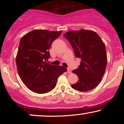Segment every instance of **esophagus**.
Listing matches in <instances>:
<instances>
[{"mask_svg": "<svg viewBox=\"0 0 124 124\" xmlns=\"http://www.w3.org/2000/svg\"><path fill=\"white\" fill-rule=\"evenodd\" d=\"M67 72H68V73H71V70L70 69H69V68H68V69H67Z\"/></svg>", "mask_w": 124, "mask_h": 124, "instance_id": "1", "label": "esophagus"}]
</instances>
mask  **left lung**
Returning a JSON list of instances; mask_svg holds the SVG:
<instances>
[{
	"instance_id": "1",
	"label": "left lung",
	"mask_w": 124,
	"mask_h": 124,
	"mask_svg": "<svg viewBox=\"0 0 124 124\" xmlns=\"http://www.w3.org/2000/svg\"><path fill=\"white\" fill-rule=\"evenodd\" d=\"M69 41L76 58L81 59L78 69L72 71L79 80L71 85L79 92L94 89L102 80L107 63L105 44L96 32L81 29L69 31L63 35Z\"/></svg>"
}]
</instances>
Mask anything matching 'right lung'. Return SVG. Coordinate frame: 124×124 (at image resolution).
I'll return each mask as SVG.
<instances>
[{
    "mask_svg": "<svg viewBox=\"0 0 124 124\" xmlns=\"http://www.w3.org/2000/svg\"><path fill=\"white\" fill-rule=\"evenodd\" d=\"M62 31L34 30L21 38L16 56L18 73L28 89L38 94L51 92L66 68L47 63L48 50Z\"/></svg>",
    "mask_w": 124,
    "mask_h": 124,
    "instance_id": "1",
    "label": "right lung"
}]
</instances>
